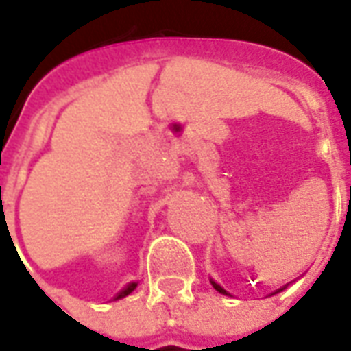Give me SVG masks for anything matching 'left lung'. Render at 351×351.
Returning a JSON list of instances; mask_svg holds the SVG:
<instances>
[{"label": "left lung", "mask_w": 351, "mask_h": 351, "mask_svg": "<svg viewBox=\"0 0 351 351\" xmlns=\"http://www.w3.org/2000/svg\"><path fill=\"white\" fill-rule=\"evenodd\" d=\"M210 284H213V287H214V289H216V291H218V293L229 295L228 291H226V289H223V287H221L220 284H218V282H214L213 278H210ZM286 286H287V284H286ZM286 286H282V287H280V289H276V291H274V293H280V291H284V289H286ZM274 293H271V295H274Z\"/></svg>", "instance_id": "1"}]
</instances>
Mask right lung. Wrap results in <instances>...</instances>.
Returning <instances> with one entry per match:
<instances>
[{"label":"right lung","mask_w":351,"mask_h":351,"mask_svg":"<svg viewBox=\"0 0 351 351\" xmlns=\"http://www.w3.org/2000/svg\"><path fill=\"white\" fill-rule=\"evenodd\" d=\"M135 287H137V282H131L130 286L125 287V289H122V291H120V293L116 295V297H114V301H118V299H122V297H125V295H130L131 291H133V289H135Z\"/></svg>","instance_id":"1"}]
</instances>
